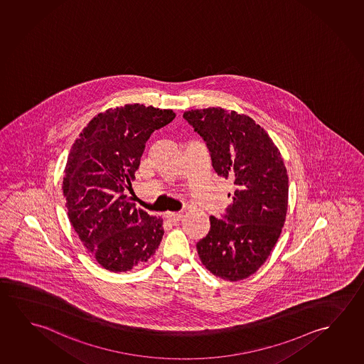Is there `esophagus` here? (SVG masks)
<instances>
[{
  "label": "esophagus",
  "mask_w": 364,
  "mask_h": 364,
  "mask_svg": "<svg viewBox=\"0 0 364 364\" xmlns=\"http://www.w3.org/2000/svg\"><path fill=\"white\" fill-rule=\"evenodd\" d=\"M182 218H183V214H179V213H168V214H166V219L171 221V223H173V224L179 223Z\"/></svg>",
  "instance_id": "1"
}]
</instances>
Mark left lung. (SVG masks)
Returning <instances> with one entry per match:
<instances>
[{
  "label": "left lung",
  "instance_id": "1",
  "mask_svg": "<svg viewBox=\"0 0 364 364\" xmlns=\"http://www.w3.org/2000/svg\"><path fill=\"white\" fill-rule=\"evenodd\" d=\"M183 117L206 141L215 172L234 186L225 216H210L197 253L216 277L242 281L263 266L286 221L289 176L282 156L248 115L208 107Z\"/></svg>",
  "mask_w": 364,
  "mask_h": 364
}]
</instances>
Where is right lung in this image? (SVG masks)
I'll return each instance as SVG.
<instances>
[{"mask_svg": "<svg viewBox=\"0 0 364 364\" xmlns=\"http://www.w3.org/2000/svg\"><path fill=\"white\" fill-rule=\"evenodd\" d=\"M176 117L173 110L133 104L95 116L82 130L64 169L63 196L70 225L110 272H127L154 255L162 218L135 208L132 188L151 133Z\"/></svg>", "mask_w": 364, "mask_h": 364, "instance_id": "1", "label": "right lung"}]
</instances>
